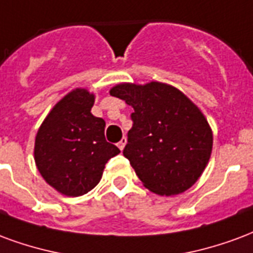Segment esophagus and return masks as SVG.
<instances>
[{"instance_id":"obj_1","label":"esophagus","mask_w":253,"mask_h":253,"mask_svg":"<svg viewBox=\"0 0 253 253\" xmlns=\"http://www.w3.org/2000/svg\"><path fill=\"white\" fill-rule=\"evenodd\" d=\"M125 144H126V137H123V139H121V141H120L119 144H117V147H119V148L123 151V149L125 148Z\"/></svg>"}]
</instances>
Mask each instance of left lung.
I'll return each instance as SVG.
<instances>
[{"label": "left lung", "instance_id": "8db88e82", "mask_svg": "<svg viewBox=\"0 0 253 253\" xmlns=\"http://www.w3.org/2000/svg\"><path fill=\"white\" fill-rule=\"evenodd\" d=\"M109 93L134 110L124 156L144 187L166 197L190 189L213 148V132L200 108L180 90L156 81L119 84Z\"/></svg>", "mask_w": 253, "mask_h": 253}]
</instances>
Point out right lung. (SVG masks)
<instances>
[{"label": "right lung", "mask_w": 253, "mask_h": 253, "mask_svg": "<svg viewBox=\"0 0 253 253\" xmlns=\"http://www.w3.org/2000/svg\"><path fill=\"white\" fill-rule=\"evenodd\" d=\"M95 95L74 88L56 102L35 139V163L58 193L79 197L98 185L106 162L120 154L105 139V121L91 114Z\"/></svg>", "instance_id": "1"}]
</instances>
